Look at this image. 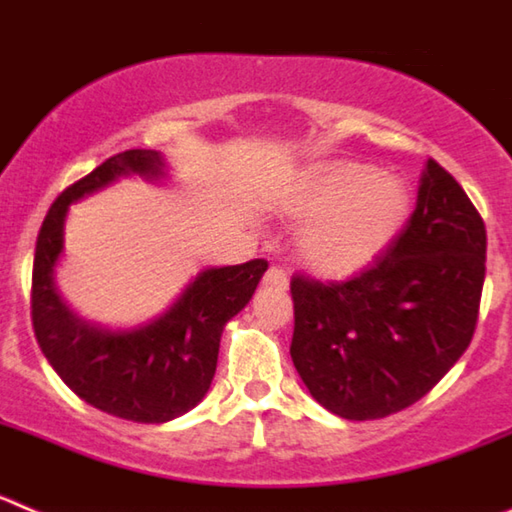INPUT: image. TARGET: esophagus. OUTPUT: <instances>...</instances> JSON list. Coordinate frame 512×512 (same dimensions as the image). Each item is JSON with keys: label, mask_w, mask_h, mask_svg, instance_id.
<instances>
[{"label": "esophagus", "mask_w": 512, "mask_h": 512, "mask_svg": "<svg viewBox=\"0 0 512 512\" xmlns=\"http://www.w3.org/2000/svg\"><path fill=\"white\" fill-rule=\"evenodd\" d=\"M264 284H266V287L282 289V292H284V289L289 287V277H287V274H284L282 269H277V266H271V269L264 274Z\"/></svg>", "instance_id": "34e87169"}]
</instances>
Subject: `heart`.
<instances>
[{"label": "heart", "mask_w": 512, "mask_h": 512, "mask_svg": "<svg viewBox=\"0 0 512 512\" xmlns=\"http://www.w3.org/2000/svg\"><path fill=\"white\" fill-rule=\"evenodd\" d=\"M408 184L356 161L310 166L284 194V210L312 220L302 256L323 277H351L372 266L408 223Z\"/></svg>", "instance_id": "b5f03b06"}]
</instances>
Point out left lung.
Segmentation results:
<instances>
[{"instance_id":"left-lung-1","label":"left lung","mask_w":512,"mask_h":512,"mask_svg":"<svg viewBox=\"0 0 512 512\" xmlns=\"http://www.w3.org/2000/svg\"><path fill=\"white\" fill-rule=\"evenodd\" d=\"M487 233L449 171L428 158L395 246L343 284L292 279L289 354L310 395L338 418L405 410L467 351L485 284Z\"/></svg>"}]
</instances>
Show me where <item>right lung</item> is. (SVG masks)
Here are the masks:
<instances>
[{
  "label": "right lung",
  "instance_id": "right-lung-1",
  "mask_svg": "<svg viewBox=\"0 0 512 512\" xmlns=\"http://www.w3.org/2000/svg\"><path fill=\"white\" fill-rule=\"evenodd\" d=\"M122 176L158 184L169 176V164L158 151L117 153L53 202L35 246L33 328L48 364L81 400L133 423H166L207 395L223 328L248 305L269 264L253 259L202 269L161 315L135 328L112 330L81 318L56 284L63 225L74 202Z\"/></svg>",
  "mask_w": 512,
  "mask_h": 512
}]
</instances>
